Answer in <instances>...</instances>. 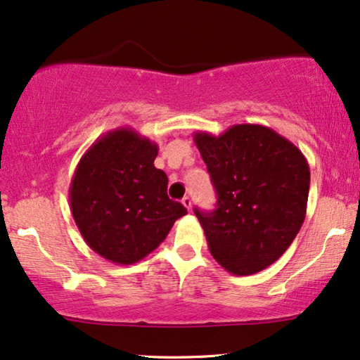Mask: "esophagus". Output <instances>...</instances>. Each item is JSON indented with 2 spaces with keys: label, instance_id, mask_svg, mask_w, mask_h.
<instances>
[{
  "label": "esophagus",
  "instance_id": "34e87169",
  "mask_svg": "<svg viewBox=\"0 0 360 360\" xmlns=\"http://www.w3.org/2000/svg\"><path fill=\"white\" fill-rule=\"evenodd\" d=\"M181 202H183V206H184L186 209H188V211H191V209H193V201H191L189 195H184L183 201H181Z\"/></svg>",
  "mask_w": 360,
  "mask_h": 360
}]
</instances>
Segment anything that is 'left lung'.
Here are the masks:
<instances>
[{
    "instance_id": "1",
    "label": "left lung",
    "mask_w": 360,
    "mask_h": 360,
    "mask_svg": "<svg viewBox=\"0 0 360 360\" xmlns=\"http://www.w3.org/2000/svg\"><path fill=\"white\" fill-rule=\"evenodd\" d=\"M194 143L217 193L212 212L194 211L212 257L234 276L266 269L288 251L306 217V156L262 124H234L219 136L198 131Z\"/></svg>"
}]
</instances>
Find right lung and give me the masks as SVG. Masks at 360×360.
<instances>
[{"mask_svg":"<svg viewBox=\"0 0 360 360\" xmlns=\"http://www.w3.org/2000/svg\"><path fill=\"white\" fill-rule=\"evenodd\" d=\"M158 144L131 127L91 144L70 184V207L84 243L108 261L131 266L166 239L188 214L167 198V176L154 167Z\"/></svg>","mask_w":360,"mask_h":360,"instance_id":"add662e5","label":"right lung"}]
</instances>
